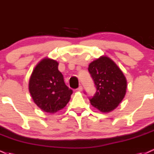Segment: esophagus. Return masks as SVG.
<instances>
[{
  "label": "esophagus",
  "instance_id": "34e87169",
  "mask_svg": "<svg viewBox=\"0 0 154 154\" xmlns=\"http://www.w3.org/2000/svg\"><path fill=\"white\" fill-rule=\"evenodd\" d=\"M82 90H83V89H82V86H79V88L77 89V91H79V92H82Z\"/></svg>",
  "mask_w": 154,
  "mask_h": 154
}]
</instances>
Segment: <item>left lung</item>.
I'll return each instance as SVG.
<instances>
[{
	"mask_svg": "<svg viewBox=\"0 0 154 154\" xmlns=\"http://www.w3.org/2000/svg\"><path fill=\"white\" fill-rule=\"evenodd\" d=\"M88 70L97 91L90 104L102 112H110L117 107L126 93L127 80L113 60L101 56L89 64Z\"/></svg>",
	"mask_w": 154,
	"mask_h": 154,
	"instance_id": "8db88e82",
	"label": "left lung"
}]
</instances>
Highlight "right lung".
Listing matches in <instances>:
<instances>
[{"label": "right lung", "mask_w": 154, "mask_h": 154, "mask_svg": "<svg viewBox=\"0 0 154 154\" xmlns=\"http://www.w3.org/2000/svg\"><path fill=\"white\" fill-rule=\"evenodd\" d=\"M58 66L56 60L45 57L36 64L29 79V90L33 100L47 113H55L64 108L72 94Z\"/></svg>", "instance_id": "add662e5"}]
</instances>
